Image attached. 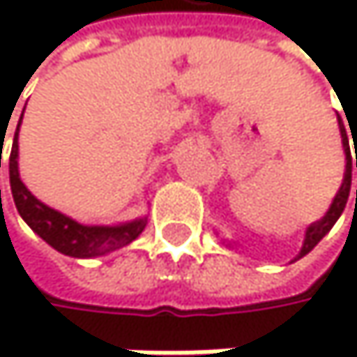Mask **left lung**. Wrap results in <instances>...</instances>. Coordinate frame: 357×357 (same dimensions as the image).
Masks as SVG:
<instances>
[{"label":"left lung","mask_w":357,"mask_h":357,"mask_svg":"<svg viewBox=\"0 0 357 357\" xmlns=\"http://www.w3.org/2000/svg\"><path fill=\"white\" fill-rule=\"evenodd\" d=\"M21 121H23V113L17 124V132H15V141H12V152H10V188H12V197H15V205L21 218L38 233V236L47 244H51L55 250L68 257H77V259L102 257L137 240L139 233L145 229V220H132L124 225H83L70 216L49 208V205H45L43 201L31 195V190L23 184L21 173H19Z\"/></svg>","instance_id":"obj_1"}]
</instances>
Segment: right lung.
Masks as SVG:
<instances>
[{"instance_id": "right-lung-1", "label": "right lung", "mask_w": 357, "mask_h": 357, "mask_svg": "<svg viewBox=\"0 0 357 357\" xmlns=\"http://www.w3.org/2000/svg\"><path fill=\"white\" fill-rule=\"evenodd\" d=\"M338 126H340V121H338ZM340 139H342V149H345V175H342V184L330 205V210L326 212V216L317 222H312L308 229H306V236H304V244H302V250L298 257H304L306 252H310L314 246L319 244V240L326 236V233L334 227V222L338 220V216L342 214V210H345V205L349 201V192H351V169L357 167V149L356 154H351V149H349V139H347V132L345 128L340 126ZM357 195V190H356Z\"/></svg>"}]
</instances>
